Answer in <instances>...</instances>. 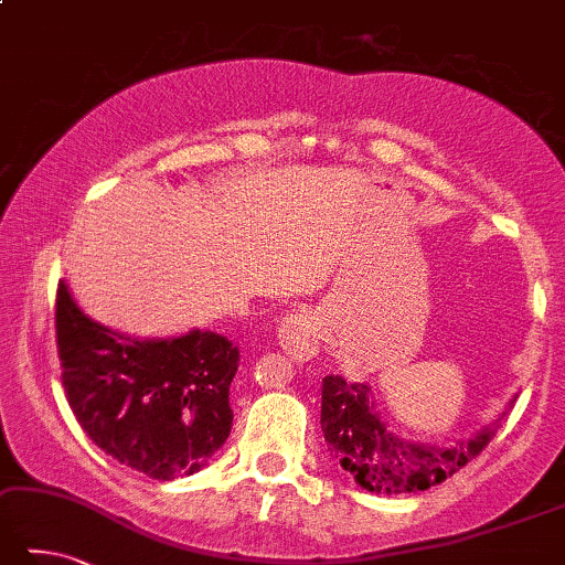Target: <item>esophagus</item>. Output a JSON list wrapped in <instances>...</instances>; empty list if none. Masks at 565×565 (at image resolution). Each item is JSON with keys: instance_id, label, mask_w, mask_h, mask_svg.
I'll list each match as a JSON object with an SVG mask.
<instances>
[{"instance_id": "34e87169", "label": "esophagus", "mask_w": 565, "mask_h": 565, "mask_svg": "<svg viewBox=\"0 0 565 565\" xmlns=\"http://www.w3.org/2000/svg\"><path fill=\"white\" fill-rule=\"evenodd\" d=\"M322 339V317L312 310L287 315L278 327V342L285 354L295 361H310Z\"/></svg>"}]
</instances>
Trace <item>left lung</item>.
Masks as SVG:
<instances>
[{"instance_id":"8db88e82","label":"left lung","mask_w":565,"mask_h":565,"mask_svg":"<svg viewBox=\"0 0 565 565\" xmlns=\"http://www.w3.org/2000/svg\"><path fill=\"white\" fill-rule=\"evenodd\" d=\"M509 408L472 438L450 448H435L406 443L393 435L381 420L371 401V388L364 383H347L342 376L322 379V433L327 448L359 487L376 494L423 492L460 472L494 438Z\"/></svg>"}]
</instances>
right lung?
Returning <instances> with one entry per match:
<instances>
[{"instance_id":"right-lung-1","label":"right lung","mask_w":565,"mask_h":565,"mask_svg":"<svg viewBox=\"0 0 565 565\" xmlns=\"http://www.w3.org/2000/svg\"><path fill=\"white\" fill-rule=\"evenodd\" d=\"M56 344L68 406L103 452L152 480L194 475L226 443L238 347L216 332L137 339L56 295Z\"/></svg>"}]
</instances>
